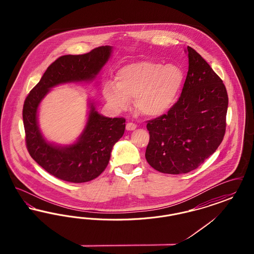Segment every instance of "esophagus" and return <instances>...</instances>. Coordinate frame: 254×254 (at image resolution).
I'll use <instances>...</instances> for the list:
<instances>
[{"label":"esophagus","instance_id":"1","mask_svg":"<svg viewBox=\"0 0 254 254\" xmlns=\"http://www.w3.org/2000/svg\"><path fill=\"white\" fill-rule=\"evenodd\" d=\"M136 127H137V126H136L135 124H133V123H127V126H126V128H127V130H128V131L134 130Z\"/></svg>","mask_w":254,"mask_h":254}]
</instances>
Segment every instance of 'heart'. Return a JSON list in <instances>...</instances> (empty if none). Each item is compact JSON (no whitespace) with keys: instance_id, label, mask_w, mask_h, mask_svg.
I'll return each instance as SVG.
<instances>
[{"instance_id":"b5f03b06","label":"heart","mask_w":254,"mask_h":254,"mask_svg":"<svg viewBox=\"0 0 254 254\" xmlns=\"http://www.w3.org/2000/svg\"><path fill=\"white\" fill-rule=\"evenodd\" d=\"M116 82L104 85V96L109 106L122 111L134 98L136 110L146 117H160L177 101L184 73L179 66L154 61H138L125 64L116 73Z\"/></svg>"}]
</instances>
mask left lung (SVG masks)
<instances>
[{
  "instance_id": "left-lung-1",
  "label": "left lung",
  "mask_w": 254,
  "mask_h": 254,
  "mask_svg": "<svg viewBox=\"0 0 254 254\" xmlns=\"http://www.w3.org/2000/svg\"><path fill=\"white\" fill-rule=\"evenodd\" d=\"M189 71L177 103L146 122L147 163L160 172L188 173L215 152L226 132L229 97L210 65L188 47Z\"/></svg>"
}]
</instances>
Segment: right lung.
Listing matches in <instances>:
<instances>
[{"label": "right lung", "mask_w": 254, "mask_h": 254, "mask_svg": "<svg viewBox=\"0 0 254 254\" xmlns=\"http://www.w3.org/2000/svg\"><path fill=\"white\" fill-rule=\"evenodd\" d=\"M112 48L99 47L82 55H64L53 62L24 101L23 109L26 148L39 166L63 181L85 183L97 178L109 165L111 150L125 132V118L101 115L89 104L85 128L72 145H56L40 131L38 108L50 88L66 83L95 79L109 61Z\"/></svg>", "instance_id": "1"}]
</instances>
